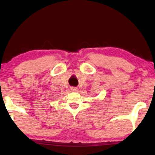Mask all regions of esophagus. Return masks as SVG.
<instances>
[{"label": "esophagus", "instance_id": "34e87169", "mask_svg": "<svg viewBox=\"0 0 155 155\" xmlns=\"http://www.w3.org/2000/svg\"><path fill=\"white\" fill-rule=\"evenodd\" d=\"M71 90L73 91V92H76V91H78V88L75 87H71Z\"/></svg>", "mask_w": 155, "mask_h": 155}]
</instances>
